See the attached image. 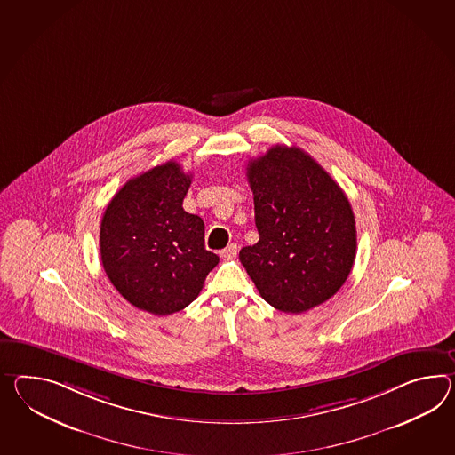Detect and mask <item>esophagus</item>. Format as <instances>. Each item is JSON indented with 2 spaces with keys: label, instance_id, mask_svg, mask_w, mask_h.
I'll return each instance as SVG.
<instances>
[{
  "label": "esophagus",
  "instance_id": "1",
  "mask_svg": "<svg viewBox=\"0 0 455 455\" xmlns=\"http://www.w3.org/2000/svg\"><path fill=\"white\" fill-rule=\"evenodd\" d=\"M236 253H238V246L235 243L228 244L222 251V258H225V259H233V258H236Z\"/></svg>",
  "mask_w": 455,
  "mask_h": 455
}]
</instances>
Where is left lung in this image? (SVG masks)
Listing matches in <instances>:
<instances>
[{
    "label": "left lung",
    "instance_id": "obj_1",
    "mask_svg": "<svg viewBox=\"0 0 455 455\" xmlns=\"http://www.w3.org/2000/svg\"><path fill=\"white\" fill-rule=\"evenodd\" d=\"M246 178L259 240L240 261L261 298L300 314L344 286L356 255V228L344 190L300 148L273 146L251 159Z\"/></svg>",
    "mask_w": 455,
    "mask_h": 455
}]
</instances>
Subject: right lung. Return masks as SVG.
Returning a JSON list of instances; mask_svg holds the SVG:
<instances>
[{"label": "right lung", "instance_id": "1", "mask_svg": "<svg viewBox=\"0 0 455 455\" xmlns=\"http://www.w3.org/2000/svg\"><path fill=\"white\" fill-rule=\"evenodd\" d=\"M192 176L167 161L130 179L100 225V255L111 284L138 309L169 315L199 296L219 265L205 250L204 220L184 211Z\"/></svg>", "mask_w": 455, "mask_h": 455}]
</instances>
